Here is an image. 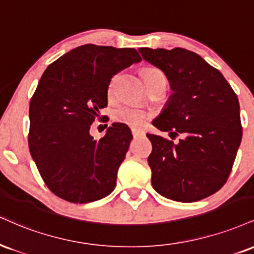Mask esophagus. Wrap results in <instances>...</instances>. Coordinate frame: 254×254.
<instances>
[{
	"label": "esophagus",
	"mask_w": 254,
	"mask_h": 254,
	"mask_svg": "<svg viewBox=\"0 0 254 254\" xmlns=\"http://www.w3.org/2000/svg\"><path fill=\"white\" fill-rule=\"evenodd\" d=\"M131 132H132V136L135 137V138H136V137H140V136L144 135V131L136 129V127H132V129H131Z\"/></svg>",
	"instance_id": "1"
}]
</instances>
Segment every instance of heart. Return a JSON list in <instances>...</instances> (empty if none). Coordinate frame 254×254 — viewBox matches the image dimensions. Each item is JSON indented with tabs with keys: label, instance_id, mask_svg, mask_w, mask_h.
I'll list each match as a JSON object with an SVG mask.
<instances>
[{
	"label": "heart",
	"instance_id": "1",
	"mask_svg": "<svg viewBox=\"0 0 254 254\" xmlns=\"http://www.w3.org/2000/svg\"><path fill=\"white\" fill-rule=\"evenodd\" d=\"M142 77L143 80L145 81H151L155 80L157 78H163L164 74L160 71L158 68H155V67H148V68H144L142 71ZM115 80L111 81L109 87V92H112L114 90V85H115ZM149 115L146 114L144 110L136 108V106H121L116 110L115 112V119L119 123H124L129 127H142L143 124L148 121Z\"/></svg>",
	"mask_w": 254,
	"mask_h": 254
}]
</instances>
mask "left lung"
<instances>
[{"label": "left lung", "instance_id": "1", "mask_svg": "<svg viewBox=\"0 0 254 254\" xmlns=\"http://www.w3.org/2000/svg\"><path fill=\"white\" fill-rule=\"evenodd\" d=\"M143 59L166 74L173 93L152 122L161 131L185 138L177 144L146 133L152 187L162 196L194 202L227 181L243 127L237 94L221 72L185 48H138Z\"/></svg>", "mask_w": 254, "mask_h": 254}]
</instances>
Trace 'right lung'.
Masks as SVG:
<instances>
[{"instance_id": "add662e5", "label": "right lung", "mask_w": 254, "mask_h": 254, "mask_svg": "<svg viewBox=\"0 0 254 254\" xmlns=\"http://www.w3.org/2000/svg\"><path fill=\"white\" fill-rule=\"evenodd\" d=\"M142 61L133 48L82 45L52 63L29 105V151L46 186L57 196L87 203L108 196L132 139L114 123L94 139L91 124L108 105L116 73Z\"/></svg>"}]
</instances>
